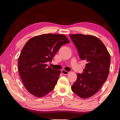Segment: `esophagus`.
I'll use <instances>...</instances> for the list:
<instances>
[{"instance_id":"1","label":"esophagus","mask_w":120,"mask_h":120,"mask_svg":"<svg viewBox=\"0 0 120 120\" xmlns=\"http://www.w3.org/2000/svg\"><path fill=\"white\" fill-rule=\"evenodd\" d=\"M61 72H62V73L64 75H68L69 73V72H68V71H66L65 70H64V69H63V70H62V71H61Z\"/></svg>"}]
</instances>
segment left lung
I'll list each match as a JSON object with an SVG mask.
<instances>
[{"mask_svg":"<svg viewBox=\"0 0 120 120\" xmlns=\"http://www.w3.org/2000/svg\"><path fill=\"white\" fill-rule=\"evenodd\" d=\"M69 36L80 58L87 62L82 74H77L72 91L81 98H89L96 94L106 80L111 56L104 44L96 36L82 34Z\"/></svg>","mask_w":120,"mask_h":120,"instance_id":"obj_1","label":"left lung"}]
</instances>
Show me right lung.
Listing matches in <instances>:
<instances>
[{
	"label": "right lung",
	"mask_w": 120,
	"mask_h": 120,
	"mask_svg": "<svg viewBox=\"0 0 120 120\" xmlns=\"http://www.w3.org/2000/svg\"><path fill=\"white\" fill-rule=\"evenodd\" d=\"M69 41L63 34H44L34 36L26 42L19 58L20 77L30 94L45 96L53 89L61 70L48 67L61 46Z\"/></svg>",
	"instance_id": "right-lung-1"
}]
</instances>
